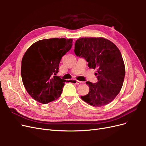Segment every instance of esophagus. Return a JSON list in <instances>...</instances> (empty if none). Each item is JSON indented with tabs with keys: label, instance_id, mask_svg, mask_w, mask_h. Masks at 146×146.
I'll list each match as a JSON object with an SVG mask.
<instances>
[{
	"label": "esophagus",
	"instance_id": "obj_1",
	"mask_svg": "<svg viewBox=\"0 0 146 146\" xmlns=\"http://www.w3.org/2000/svg\"><path fill=\"white\" fill-rule=\"evenodd\" d=\"M83 82H82V81H79V80H76V83L77 84V85H80V84L83 83Z\"/></svg>",
	"mask_w": 146,
	"mask_h": 146
}]
</instances>
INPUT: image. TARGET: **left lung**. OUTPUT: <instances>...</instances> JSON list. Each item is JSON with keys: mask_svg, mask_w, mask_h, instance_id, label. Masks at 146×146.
<instances>
[{"mask_svg": "<svg viewBox=\"0 0 146 146\" xmlns=\"http://www.w3.org/2000/svg\"><path fill=\"white\" fill-rule=\"evenodd\" d=\"M74 52L84 58L88 67L98 69V82H86L90 91L81 98L94 107H103L112 102L120 92L125 69L121 53L116 46L103 38H82L75 43Z\"/></svg>", "mask_w": 146, "mask_h": 146, "instance_id": "1", "label": "left lung"}]
</instances>
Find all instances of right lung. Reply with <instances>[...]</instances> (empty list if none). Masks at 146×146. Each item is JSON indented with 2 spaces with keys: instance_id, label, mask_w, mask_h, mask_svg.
<instances>
[{
  "instance_id": "right-lung-1",
  "label": "right lung",
  "mask_w": 146,
  "mask_h": 146,
  "mask_svg": "<svg viewBox=\"0 0 146 146\" xmlns=\"http://www.w3.org/2000/svg\"><path fill=\"white\" fill-rule=\"evenodd\" d=\"M72 43V39H42L25 52L21 63V77L33 99L46 104L60 96L66 80L56 74L61 58L70 49Z\"/></svg>"
}]
</instances>
